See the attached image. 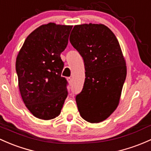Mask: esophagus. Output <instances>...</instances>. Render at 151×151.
Returning a JSON list of instances; mask_svg holds the SVG:
<instances>
[{"label":"esophagus","instance_id":"34e87169","mask_svg":"<svg viewBox=\"0 0 151 151\" xmlns=\"http://www.w3.org/2000/svg\"><path fill=\"white\" fill-rule=\"evenodd\" d=\"M68 81L69 82L70 84L72 83V78H71V77H68Z\"/></svg>","mask_w":151,"mask_h":151}]
</instances>
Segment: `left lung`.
Segmentation results:
<instances>
[{"label":"left lung","instance_id":"1","mask_svg":"<svg viewBox=\"0 0 151 151\" xmlns=\"http://www.w3.org/2000/svg\"><path fill=\"white\" fill-rule=\"evenodd\" d=\"M70 42L83 59L86 78L76 97L81 116L91 123L107 119L116 107L127 75L120 45L104 24L76 25Z\"/></svg>","mask_w":151,"mask_h":151}]
</instances>
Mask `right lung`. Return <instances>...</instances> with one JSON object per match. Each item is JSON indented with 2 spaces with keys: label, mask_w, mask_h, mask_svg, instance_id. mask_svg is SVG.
Wrapping results in <instances>:
<instances>
[{
  "label": "right lung",
  "mask_w": 151,
  "mask_h": 151,
  "mask_svg": "<svg viewBox=\"0 0 151 151\" xmlns=\"http://www.w3.org/2000/svg\"><path fill=\"white\" fill-rule=\"evenodd\" d=\"M72 27L55 23L40 26L27 37L17 55L21 96L30 112L40 119L58 116L67 98L60 54L67 47Z\"/></svg>",
  "instance_id": "right-lung-1"
}]
</instances>
